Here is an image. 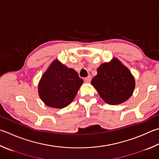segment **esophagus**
<instances>
[{
  "label": "esophagus",
  "instance_id": "1",
  "mask_svg": "<svg viewBox=\"0 0 159 159\" xmlns=\"http://www.w3.org/2000/svg\"><path fill=\"white\" fill-rule=\"evenodd\" d=\"M84 80H85L86 82L89 83L91 81V76H88L87 77H86V78L84 79Z\"/></svg>",
  "mask_w": 159,
  "mask_h": 159
}]
</instances>
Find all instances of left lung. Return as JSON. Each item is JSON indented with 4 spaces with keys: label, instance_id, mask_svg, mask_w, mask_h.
I'll return each mask as SVG.
<instances>
[{
    "label": "left lung",
    "instance_id": "8db88e82",
    "mask_svg": "<svg viewBox=\"0 0 159 159\" xmlns=\"http://www.w3.org/2000/svg\"><path fill=\"white\" fill-rule=\"evenodd\" d=\"M98 74L91 80L102 100L109 104L116 105L127 101L132 95L136 82L133 75L118 58L102 64Z\"/></svg>",
    "mask_w": 159,
    "mask_h": 159
}]
</instances>
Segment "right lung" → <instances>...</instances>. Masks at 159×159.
I'll return each mask as SVG.
<instances>
[{"label":"right lung","instance_id":"right-lung-1","mask_svg":"<svg viewBox=\"0 0 159 159\" xmlns=\"http://www.w3.org/2000/svg\"><path fill=\"white\" fill-rule=\"evenodd\" d=\"M82 84L83 80L73 68L56 59L41 76L38 84L39 95L46 106L62 109L73 102Z\"/></svg>","mask_w":159,"mask_h":159}]
</instances>
